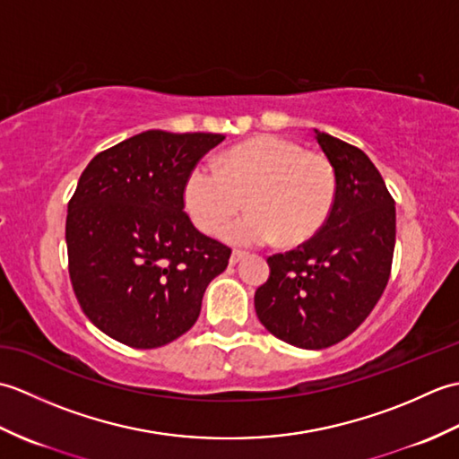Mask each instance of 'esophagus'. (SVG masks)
<instances>
[{
	"label": "esophagus",
	"mask_w": 459,
	"mask_h": 459,
	"mask_svg": "<svg viewBox=\"0 0 459 459\" xmlns=\"http://www.w3.org/2000/svg\"><path fill=\"white\" fill-rule=\"evenodd\" d=\"M247 256V252L245 250H232V255H230V264H237V262H240L242 258Z\"/></svg>",
	"instance_id": "obj_1"
}]
</instances>
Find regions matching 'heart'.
Masks as SVG:
<instances>
[{
    "mask_svg": "<svg viewBox=\"0 0 459 459\" xmlns=\"http://www.w3.org/2000/svg\"><path fill=\"white\" fill-rule=\"evenodd\" d=\"M337 193L335 169L327 158L281 135H256L232 145L217 168L199 163L189 171L183 201L204 235H219L241 206L251 209L224 230L232 245H299L324 227Z\"/></svg>",
    "mask_w": 459,
    "mask_h": 459,
    "instance_id": "obj_1",
    "label": "heart"
}]
</instances>
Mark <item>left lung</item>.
<instances>
[{"instance_id":"1","label":"left lung","mask_w":459,"mask_h":459,"mask_svg":"<svg viewBox=\"0 0 459 459\" xmlns=\"http://www.w3.org/2000/svg\"><path fill=\"white\" fill-rule=\"evenodd\" d=\"M335 169L333 209L314 237L268 258L270 278L255 294L272 335L301 349H325L363 324L391 278L396 211L378 169L355 145L317 132Z\"/></svg>"}]
</instances>
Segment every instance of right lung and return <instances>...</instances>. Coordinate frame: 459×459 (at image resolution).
<instances>
[{"label":"right lung","instance_id":"add662e5","mask_svg":"<svg viewBox=\"0 0 459 459\" xmlns=\"http://www.w3.org/2000/svg\"><path fill=\"white\" fill-rule=\"evenodd\" d=\"M221 134L148 130L100 152L68 201V276L82 311L135 349L171 343L201 314L230 248L201 235L183 187Z\"/></svg>","mask_w":459,"mask_h":459}]
</instances>
